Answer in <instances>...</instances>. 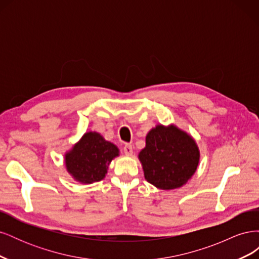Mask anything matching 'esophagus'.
Masks as SVG:
<instances>
[{"instance_id": "34e87169", "label": "esophagus", "mask_w": 259, "mask_h": 259, "mask_svg": "<svg viewBox=\"0 0 259 259\" xmlns=\"http://www.w3.org/2000/svg\"><path fill=\"white\" fill-rule=\"evenodd\" d=\"M123 152L126 155H132L133 154V147L130 144H125L123 147Z\"/></svg>"}]
</instances>
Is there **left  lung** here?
Here are the masks:
<instances>
[{
    "label": "left lung",
    "mask_w": 259,
    "mask_h": 259,
    "mask_svg": "<svg viewBox=\"0 0 259 259\" xmlns=\"http://www.w3.org/2000/svg\"><path fill=\"white\" fill-rule=\"evenodd\" d=\"M145 178L162 190L187 184L200 162V150L187 132L170 124H158L146 136V147L138 154Z\"/></svg>",
    "instance_id": "8db88e82"
}]
</instances>
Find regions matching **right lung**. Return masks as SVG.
<instances>
[{
    "instance_id": "obj_1",
    "label": "right lung",
    "mask_w": 259,
    "mask_h": 259,
    "mask_svg": "<svg viewBox=\"0 0 259 259\" xmlns=\"http://www.w3.org/2000/svg\"><path fill=\"white\" fill-rule=\"evenodd\" d=\"M120 155L114 144L97 132H88L65 154L68 173L81 184H93L106 177L109 164Z\"/></svg>"
}]
</instances>
